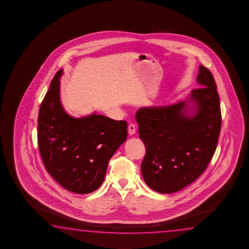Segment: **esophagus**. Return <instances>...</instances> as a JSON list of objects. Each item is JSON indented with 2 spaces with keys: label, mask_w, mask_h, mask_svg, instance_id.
I'll list each match as a JSON object with an SVG mask.
<instances>
[{
  "label": "esophagus",
  "mask_w": 249,
  "mask_h": 249,
  "mask_svg": "<svg viewBox=\"0 0 249 249\" xmlns=\"http://www.w3.org/2000/svg\"><path fill=\"white\" fill-rule=\"evenodd\" d=\"M136 131V127L134 125V124H130L129 125H128V132H129V134L130 135H133L134 133H135Z\"/></svg>",
  "instance_id": "esophagus-1"
}]
</instances>
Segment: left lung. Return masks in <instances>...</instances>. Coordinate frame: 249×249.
<instances>
[{"label": "left lung", "instance_id": "left-lung-1", "mask_svg": "<svg viewBox=\"0 0 249 249\" xmlns=\"http://www.w3.org/2000/svg\"><path fill=\"white\" fill-rule=\"evenodd\" d=\"M192 90L198 106L192 118L184 114L186 102L165 107H145L136 112L139 138L145 145L141 164L143 180L161 194H172L196 180L207 169L217 147L221 111L211 71L199 66Z\"/></svg>", "mask_w": 249, "mask_h": 249}]
</instances>
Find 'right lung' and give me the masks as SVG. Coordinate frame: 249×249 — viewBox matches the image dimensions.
Masks as SVG:
<instances>
[{"mask_svg":"<svg viewBox=\"0 0 249 249\" xmlns=\"http://www.w3.org/2000/svg\"><path fill=\"white\" fill-rule=\"evenodd\" d=\"M55 73L38 115L37 142L47 172L65 189L89 194L101 186L110 158L127 138V123L92 114L73 118L63 110Z\"/></svg>","mask_w":249,"mask_h":249,"instance_id":"1","label":"right lung"}]
</instances>
